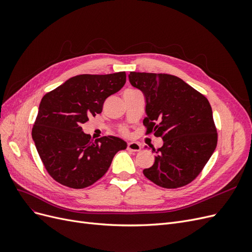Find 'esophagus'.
<instances>
[{
    "label": "esophagus",
    "instance_id": "34e87169",
    "mask_svg": "<svg viewBox=\"0 0 252 252\" xmlns=\"http://www.w3.org/2000/svg\"><path fill=\"white\" fill-rule=\"evenodd\" d=\"M127 149L131 151H140L141 150V145L136 142H129L127 144Z\"/></svg>",
    "mask_w": 252,
    "mask_h": 252
}]
</instances>
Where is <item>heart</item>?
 I'll use <instances>...</instances> for the list:
<instances>
[{"mask_svg":"<svg viewBox=\"0 0 252 252\" xmlns=\"http://www.w3.org/2000/svg\"><path fill=\"white\" fill-rule=\"evenodd\" d=\"M122 133L127 134V130H126V129H122Z\"/></svg>","mask_w":252,"mask_h":252,"instance_id":"1","label":"heart"}]
</instances>
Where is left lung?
Segmentation results:
<instances>
[{"mask_svg": "<svg viewBox=\"0 0 252 252\" xmlns=\"http://www.w3.org/2000/svg\"><path fill=\"white\" fill-rule=\"evenodd\" d=\"M129 82L145 96L146 133L163 139L155 163L143 170L158 186L178 188L200 174L217 148L211 106L199 91L171 74L131 71ZM147 148V146H146Z\"/></svg>", "mask_w": 252, "mask_h": 252, "instance_id": "left-lung-1", "label": "left lung"}]
</instances>
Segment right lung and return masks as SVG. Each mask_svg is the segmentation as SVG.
I'll return each instance as SVG.
<instances>
[{
	"mask_svg": "<svg viewBox=\"0 0 252 252\" xmlns=\"http://www.w3.org/2000/svg\"><path fill=\"white\" fill-rule=\"evenodd\" d=\"M125 83V71L80 74L43 96L32 139L53 180L74 189L88 187L107 172L117 152L126 149L124 140L108 135L94 141L82 128Z\"/></svg>",
	"mask_w": 252,
	"mask_h": 252,
	"instance_id": "right-lung-1",
	"label": "right lung"
}]
</instances>
